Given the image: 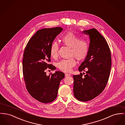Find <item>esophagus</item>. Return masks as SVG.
Returning a JSON list of instances; mask_svg holds the SVG:
<instances>
[{"instance_id": "esophagus-1", "label": "esophagus", "mask_w": 125, "mask_h": 125, "mask_svg": "<svg viewBox=\"0 0 125 125\" xmlns=\"http://www.w3.org/2000/svg\"><path fill=\"white\" fill-rule=\"evenodd\" d=\"M71 74H69V73H65V77H67V76H70Z\"/></svg>"}]
</instances>
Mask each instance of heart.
<instances>
[{"label": "heart", "instance_id": "b5f03b06", "mask_svg": "<svg viewBox=\"0 0 125 125\" xmlns=\"http://www.w3.org/2000/svg\"><path fill=\"white\" fill-rule=\"evenodd\" d=\"M62 43L71 48V56H74L79 61H83L88 56L90 51V44L86 40L81 38L72 32H68L61 37ZM59 45L53 42L50 47V54L53 58H56L58 55ZM76 64L74 57L68 59H62L57 63L59 69L64 72H69Z\"/></svg>", "mask_w": 125, "mask_h": 125}]
</instances>
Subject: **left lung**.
I'll list each match as a JSON object with an SVG mask.
<instances>
[{"instance_id": "obj_1", "label": "left lung", "mask_w": 125, "mask_h": 125, "mask_svg": "<svg viewBox=\"0 0 125 125\" xmlns=\"http://www.w3.org/2000/svg\"><path fill=\"white\" fill-rule=\"evenodd\" d=\"M89 35L90 51L79 71L86 73L73 75V93L75 98L86 102L94 99L103 91L109 76L111 67V53L104 37L95 28L84 30Z\"/></svg>"}]
</instances>
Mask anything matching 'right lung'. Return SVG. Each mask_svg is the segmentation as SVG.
Here are the masks:
<instances>
[{
  "label": "right lung",
  "instance_id": "1",
  "mask_svg": "<svg viewBox=\"0 0 125 125\" xmlns=\"http://www.w3.org/2000/svg\"><path fill=\"white\" fill-rule=\"evenodd\" d=\"M63 29L61 27L38 30L25 47L23 60V73L26 88L35 100L50 103L57 96L61 81L65 75L60 71L47 75L46 71L55 67L51 62L50 47L55 37Z\"/></svg>",
  "mask_w": 125,
  "mask_h": 125
}]
</instances>
